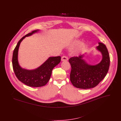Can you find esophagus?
<instances>
[{
  "label": "esophagus",
  "mask_w": 121,
  "mask_h": 121,
  "mask_svg": "<svg viewBox=\"0 0 121 121\" xmlns=\"http://www.w3.org/2000/svg\"><path fill=\"white\" fill-rule=\"evenodd\" d=\"M61 60L63 61H67V60H68V58L66 56H63L61 58Z\"/></svg>",
  "instance_id": "34e87169"
}]
</instances>
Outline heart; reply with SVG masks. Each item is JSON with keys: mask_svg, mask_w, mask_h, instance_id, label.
I'll return each instance as SVG.
<instances>
[{"mask_svg": "<svg viewBox=\"0 0 121 121\" xmlns=\"http://www.w3.org/2000/svg\"><path fill=\"white\" fill-rule=\"evenodd\" d=\"M80 43V41L78 40H75L73 41V42H72V43H71V47L72 48H74L76 46H78ZM86 46V45L85 43H81L79 47H78V48L77 50H76V52H79L82 50Z\"/></svg>", "mask_w": 121, "mask_h": 121, "instance_id": "1", "label": "heart"}]
</instances>
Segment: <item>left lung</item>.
<instances>
[{"label": "left lung", "instance_id": "8db88e82", "mask_svg": "<svg viewBox=\"0 0 121 121\" xmlns=\"http://www.w3.org/2000/svg\"><path fill=\"white\" fill-rule=\"evenodd\" d=\"M98 44L97 49L102 53L103 58L97 65L88 64L82 59L84 54L69 58L71 66L70 79L75 87L84 89L94 87L107 75L110 66L109 53L105 45L101 43Z\"/></svg>", "mask_w": 121, "mask_h": 121}]
</instances>
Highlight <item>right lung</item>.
I'll return each instance as SVG.
<instances>
[{
    "label": "right lung",
    "instance_id": "1",
    "mask_svg": "<svg viewBox=\"0 0 121 121\" xmlns=\"http://www.w3.org/2000/svg\"><path fill=\"white\" fill-rule=\"evenodd\" d=\"M38 31L39 30L33 31L19 40L13 50L12 58L13 68L17 79L25 85L32 87L45 85L50 78L52 69L61 61L60 56L49 57L39 67L32 70L23 69L19 66L17 55L21 42L26 37L29 36Z\"/></svg>",
    "mask_w": 121,
    "mask_h": 121
}]
</instances>
